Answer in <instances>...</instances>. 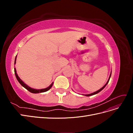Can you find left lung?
I'll return each instance as SVG.
<instances>
[{
	"mask_svg": "<svg viewBox=\"0 0 133 133\" xmlns=\"http://www.w3.org/2000/svg\"><path fill=\"white\" fill-rule=\"evenodd\" d=\"M111 73H110V76H109V79H108V82H107V83L105 84V85H104V86L101 88V89H100L99 90H98V91H95V92H92V93H91V94H85V95H85V96H91V95H95V94H98V92H99L100 91H101L104 89V88L106 87V85H107V84L109 83V81L110 78V76H111Z\"/></svg>",
	"mask_w": 133,
	"mask_h": 133,
	"instance_id": "8db88e82",
	"label": "left lung"
}]
</instances>
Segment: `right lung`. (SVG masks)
<instances>
[{
  "instance_id": "add662e5",
  "label": "right lung",
  "mask_w": 133,
  "mask_h": 133,
  "mask_svg": "<svg viewBox=\"0 0 133 133\" xmlns=\"http://www.w3.org/2000/svg\"><path fill=\"white\" fill-rule=\"evenodd\" d=\"M16 59H17V56L15 57V62H14V64H15L16 63ZM14 72H15V76L16 78H17V79L18 80V81L19 82V83L21 84V85L24 87L26 89H27L28 91H30V92H32V93H39V92H45L48 90H49L50 88H51V87L53 86V83H52L50 85L45 88V89H33V88H31L30 87H29L28 85H27L26 84H25L24 83L22 80L20 79V78L18 76L17 73V71H16V69L15 68H14Z\"/></svg>"
}]
</instances>
